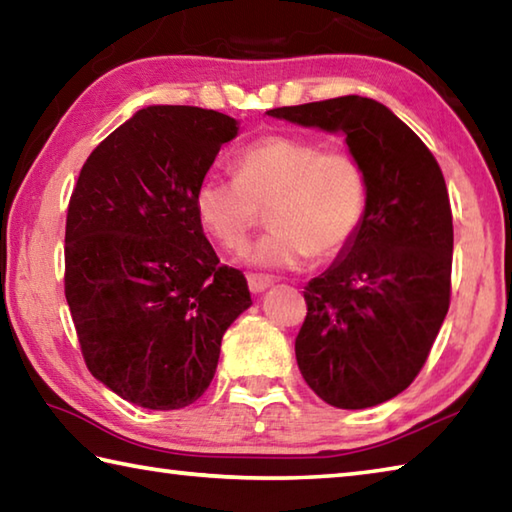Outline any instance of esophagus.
<instances>
[{"mask_svg":"<svg viewBox=\"0 0 512 512\" xmlns=\"http://www.w3.org/2000/svg\"><path fill=\"white\" fill-rule=\"evenodd\" d=\"M273 286V277L262 275V273H250L248 275V288L253 293H264L266 288Z\"/></svg>","mask_w":512,"mask_h":512,"instance_id":"34e87169","label":"esophagus"}]
</instances>
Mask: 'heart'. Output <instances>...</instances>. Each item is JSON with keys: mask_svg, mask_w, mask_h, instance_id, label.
<instances>
[{"mask_svg": "<svg viewBox=\"0 0 512 512\" xmlns=\"http://www.w3.org/2000/svg\"><path fill=\"white\" fill-rule=\"evenodd\" d=\"M232 170L235 179H203L194 208L203 230L228 250L244 248L268 210L273 228L246 253L255 266L295 268L311 253L338 255L365 219L367 179L349 152L273 134L244 147Z\"/></svg>", "mask_w": 512, "mask_h": 512, "instance_id": "obj_1", "label": "heart"}]
</instances>
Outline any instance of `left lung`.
Listing matches in <instances>:
<instances>
[{
	"label": "left lung",
	"mask_w": 512,
	"mask_h": 512,
	"mask_svg": "<svg viewBox=\"0 0 512 512\" xmlns=\"http://www.w3.org/2000/svg\"><path fill=\"white\" fill-rule=\"evenodd\" d=\"M266 114L342 134L365 172V219L336 262L306 284L295 358L324 403H385L421 371L450 306L454 232L441 167L378 100L340 96Z\"/></svg>",
	"instance_id": "1"
}]
</instances>
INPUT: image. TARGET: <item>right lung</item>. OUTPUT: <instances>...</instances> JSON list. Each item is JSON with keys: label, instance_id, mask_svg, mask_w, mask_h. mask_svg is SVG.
Masks as SVG:
<instances>
[{"label": "right lung", "instance_id": "right-lung-1", "mask_svg": "<svg viewBox=\"0 0 512 512\" xmlns=\"http://www.w3.org/2000/svg\"><path fill=\"white\" fill-rule=\"evenodd\" d=\"M235 118L152 105L82 165L64 235V295L91 374L147 410H181L206 392L221 338L253 300L219 264L194 197Z\"/></svg>", "mask_w": 512, "mask_h": 512}]
</instances>
